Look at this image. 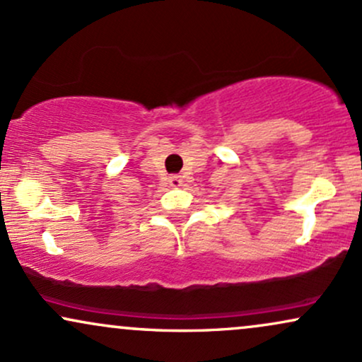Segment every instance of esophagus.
Returning a JSON list of instances; mask_svg holds the SVG:
<instances>
[{"mask_svg":"<svg viewBox=\"0 0 362 362\" xmlns=\"http://www.w3.org/2000/svg\"><path fill=\"white\" fill-rule=\"evenodd\" d=\"M168 182H170V185H172V187H180L182 182H184V180H182L180 175H172L168 178Z\"/></svg>","mask_w":362,"mask_h":362,"instance_id":"1","label":"esophagus"}]
</instances>
